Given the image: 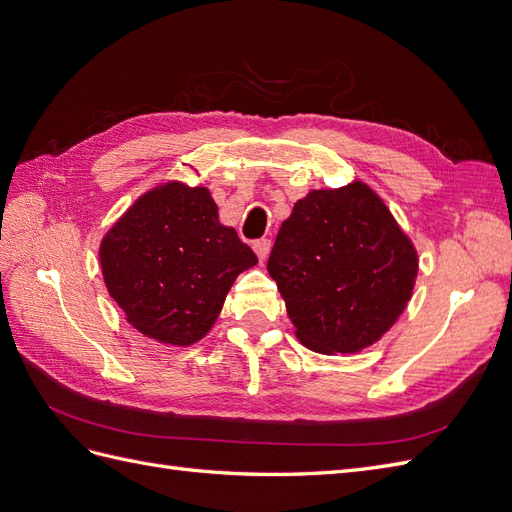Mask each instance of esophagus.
Wrapping results in <instances>:
<instances>
[{
	"mask_svg": "<svg viewBox=\"0 0 512 512\" xmlns=\"http://www.w3.org/2000/svg\"><path fill=\"white\" fill-rule=\"evenodd\" d=\"M254 252L256 256L260 258V262H265L269 258V252H271V241L269 239H260L254 243Z\"/></svg>",
	"mask_w": 512,
	"mask_h": 512,
	"instance_id": "34e87169",
	"label": "esophagus"
}]
</instances>
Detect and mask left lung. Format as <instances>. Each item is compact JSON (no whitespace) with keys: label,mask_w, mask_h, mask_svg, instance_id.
I'll use <instances>...</instances> for the list:
<instances>
[{"label":"left lung","mask_w":512,"mask_h":512,"mask_svg":"<svg viewBox=\"0 0 512 512\" xmlns=\"http://www.w3.org/2000/svg\"><path fill=\"white\" fill-rule=\"evenodd\" d=\"M267 271L305 348L356 354L404 314L418 252L380 194L356 179L294 203Z\"/></svg>","instance_id":"obj_1"}]
</instances>
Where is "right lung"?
Returning <instances> with one entry per match:
<instances>
[{"mask_svg": "<svg viewBox=\"0 0 512 512\" xmlns=\"http://www.w3.org/2000/svg\"><path fill=\"white\" fill-rule=\"evenodd\" d=\"M104 286L126 320L166 346L200 342L239 273L258 258L224 226L209 188L162 181L138 196L100 241Z\"/></svg>", "mask_w": 512, "mask_h": 512, "instance_id": "1", "label": "right lung"}]
</instances>
